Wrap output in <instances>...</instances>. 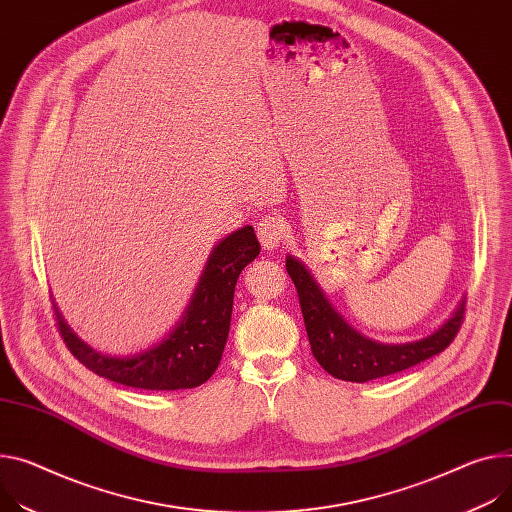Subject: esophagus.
Listing matches in <instances>:
<instances>
[{
  "instance_id": "esophagus-1",
  "label": "esophagus",
  "mask_w": 512,
  "mask_h": 512,
  "mask_svg": "<svg viewBox=\"0 0 512 512\" xmlns=\"http://www.w3.org/2000/svg\"><path fill=\"white\" fill-rule=\"evenodd\" d=\"M285 235V223L277 215H268L258 223V240L264 250L277 248Z\"/></svg>"
}]
</instances>
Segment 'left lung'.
<instances>
[{"label":"left lung","instance_id":"obj_1","mask_svg":"<svg viewBox=\"0 0 512 512\" xmlns=\"http://www.w3.org/2000/svg\"><path fill=\"white\" fill-rule=\"evenodd\" d=\"M287 272L299 295L313 357L324 371L342 381L367 383L371 379L410 369L443 352L455 340L463 324L465 301L459 303L457 311L437 332L426 338L406 344L375 342L344 322L322 293L320 285L313 281L309 270L297 258L287 256Z\"/></svg>","mask_w":512,"mask_h":512}]
</instances>
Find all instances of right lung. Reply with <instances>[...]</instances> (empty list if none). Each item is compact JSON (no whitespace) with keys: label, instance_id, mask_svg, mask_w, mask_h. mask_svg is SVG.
<instances>
[{"label":"right lung","instance_id":"right-lung-1","mask_svg":"<svg viewBox=\"0 0 512 512\" xmlns=\"http://www.w3.org/2000/svg\"><path fill=\"white\" fill-rule=\"evenodd\" d=\"M258 254L260 244L252 225L223 238L213 248L178 326L162 342L139 355H102L73 334L53 303L59 334L71 355L104 379L151 391L199 387L219 367L231 324L235 283Z\"/></svg>","mask_w":512,"mask_h":512}]
</instances>
